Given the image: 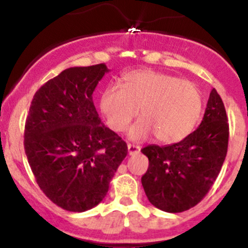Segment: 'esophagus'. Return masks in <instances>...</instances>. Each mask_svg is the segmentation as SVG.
<instances>
[{"instance_id":"obj_1","label":"esophagus","mask_w":248,"mask_h":248,"mask_svg":"<svg viewBox=\"0 0 248 248\" xmlns=\"http://www.w3.org/2000/svg\"><path fill=\"white\" fill-rule=\"evenodd\" d=\"M128 154L129 155H136V154L140 153L141 148L139 146H135V144H132V143H128Z\"/></svg>"}]
</instances>
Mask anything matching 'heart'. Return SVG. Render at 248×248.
<instances>
[{
  "mask_svg": "<svg viewBox=\"0 0 248 248\" xmlns=\"http://www.w3.org/2000/svg\"><path fill=\"white\" fill-rule=\"evenodd\" d=\"M204 98L191 81L152 70L128 72L124 84L108 85L100 96V109L108 126L124 132L138 115L143 118L129 129V138L143 140L155 134L162 143L186 139L201 118Z\"/></svg>",
  "mask_w": 248,
  "mask_h": 248,
  "instance_id": "obj_1",
  "label": "heart"
}]
</instances>
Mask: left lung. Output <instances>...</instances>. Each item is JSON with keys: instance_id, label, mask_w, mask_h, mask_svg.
Masks as SVG:
<instances>
[{"instance_id": "left-lung-1", "label": "left lung", "mask_w": 248, "mask_h": 248, "mask_svg": "<svg viewBox=\"0 0 248 248\" xmlns=\"http://www.w3.org/2000/svg\"><path fill=\"white\" fill-rule=\"evenodd\" d=\"M229 122L223 100L213 88L201 124L177 143L149 144L141 182L148 199L162 211L177 213L197 205L211 189L226 157Z\"/></svg>"}]
</instances>
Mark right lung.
I'll return each mask as SVG.
<instances>
[{
	"label": "right lung",
	"mask_w": 248,
	"mask_h": 248,
	"mask_svg": "<svg viewBox=\"0 0 248 248\" xmlns=\"http://www.w3.org/2000/svg\"><path fill=\"white\" fill-rule=\"evenodd\" d=\"M106 72L105 64L64 70L35 93L25 121L24 150L37 184L66 211L98 205L127 156L126 142L93 104Z\"/></svg>",
	"instance_id": "1"
}]
</instances>
